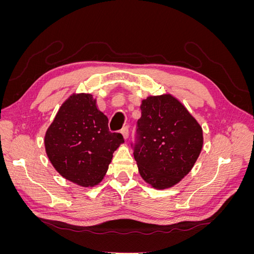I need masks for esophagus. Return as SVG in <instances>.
<instances>
[{
  "mask_svg": "<svg viewBox=\"0 0 254 254\" xmlns=\"http://www.w3.org/2000/svg\"><path fill=\"white\" fill-rule=\"evenodd\" d=\"M121 133H122L123 136H124L125 140L128 139V136H129V129H128V127H124V128H123V129L121 130Z\"/></svg>",
  "mask_w": 254,
  "mask_h": 254,
  "instance_id": "obj_1",
  "label": "esophagus"
}]
</instances>
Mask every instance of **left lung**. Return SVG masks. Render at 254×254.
<instances>
[{
    "label": "left lung",
    "instance_id": "left-lung-1",
    "mask_svg": "<svg viewBox=\"0 0 254 254\" xmlns=\"http://www.w3.org/2000/svg\"><path fill=\"white\" fill-rule=\"evenodd\" d=\"M134 159L142 179L156 190L171 189L194 167L203 146L200 124L170 93L142 101Z\"/></svg>",
    "mask_w": 254,
    "mask_h": 254
}]
</instances>
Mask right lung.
I'll use <instances>...</instances> for the list:
<instances>
[{
	"instance_id": "obj_1",
	"label": "right lung",
	"mask_w": 254,
	"mask_h": 254,
	"mask_svg": "<svg viewBox=\"0 0 254 254\" xmlns=\"http://www.w3.org/2000/svg\"><path fill=\"white\" fill-rule=\"evenodd\" d=\"M124 143L112 133L108 118L90 93H73L60 106L44 135V147L54 168L82 188L101 183L113 152Z\"/></svg>"
}]
</instances>
